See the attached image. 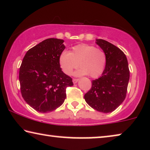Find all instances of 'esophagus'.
<instances>
[{"label": "esophagus", "mask_w": 150, "mask_h": 150, "mask_svg": "<svg viewBox=\"0 0 150 150\" xmlns=\"http://www.w3.org/2000/svg\"><path fill=\"white\" fill-rule=\"evenodd\" d=\"M79 81V79H73V83L74 84H76Z\"/></svg>", "instance_id": "34e87169"}]
</instances>
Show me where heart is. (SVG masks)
<instances>
[{
  "mask_svg": "<svg viewBox=\"0 0 150 150\" xmlns=\"http://www.w3.org/2000/svg\"><path fill=\"white\" fill-rule=\"evenodd\" d=\"M59 65L63 72L71 75L74 69H81L76 76L89 74L91 78L100 76L106 65V54L101 49L88 44H80L74 46L71 52L63 51L59 57Z\"/></svg>",
  "mask_w": 150,
  "mask_h": 150,
  "instance_id": "obj_1",
  "label": "heart"
}]
</instances>
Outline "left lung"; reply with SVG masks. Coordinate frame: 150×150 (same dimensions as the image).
<instances>
[{"label": "left lung", "mask_w": 150, "mask_h": 150, "mask_svg": "<svg viewBox=\"0 0 150 150\" xmlns=\"http://www.w3.org/2000/svg\"><path fill=\"white\" fill-rule=\"evenodd\" d=\"M96 44L106 54L105 69L99 79L92 81L91 88L84 98L93 109L107 113L115 110L126 98L130 70L122 50L101 39L96 40Z\"/></svg>", "instance_id": "left-lung-1"}]
</instances>
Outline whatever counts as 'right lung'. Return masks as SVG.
Segmentation results:
<instances>
[{
  "label": "right lung",
  "mask_w": 150,
  "mask_h": 150,
  "mask_svg": "<svg viewBox=\"0 0 150 150\" xmlns=\"http://www.w3.org/2000/svg\"><path fill=\"white\" fill-rule=\"evenodd\" d=\"M63 40L49 38L29 49L20 67L22 96L37 111L48 112L59 108L66 98L72 79L63 73L59 57L65 49Z\"/></svg>",
  "instance_id": "add662e5"
}]
</instances>
